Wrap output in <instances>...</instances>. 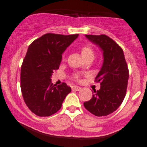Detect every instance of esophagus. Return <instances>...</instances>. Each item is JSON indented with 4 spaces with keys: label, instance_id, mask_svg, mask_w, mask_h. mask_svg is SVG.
I'll return each instance as SVG.
<instances>
[{
    "label": "esophagus",
    "instance_id": "esophagus-1",
    "mask_svg": "<svg viewBox=\"0 0 147 147\" xmlns=\"http://www.w3.org/2000/svg\"><path fill=\"white\" fill-rule=\"evenodd\" d=\"M72 89L73 90H75V91H80V90H81V87H78V86H73V87H72Z\"/></svg>",
    "mask_w": 147,
    "mask_h": 147
}]
</instances>
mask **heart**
Returning a JSON list of instances; mask_svg holds the SVG:
<instances>
[{"instance_id": "b5f03b06", "label": "heart", "mask_w": 147, "mask_h": 147, "mask_svg": "<svg viewBox=\"0 0 147 147\" xmlns=\"http://www.w3.org/2000/svg\"><path fill=\"white\" fill-rule=\"evenodd\" d=\"M80 52L83 59H93L94 57V50L92 49V47L89 45H85L82 46L80 48ZM80 75H78V74H75L74 75V78H75L76 80H80Z\"/></svg>"}]
</instances>
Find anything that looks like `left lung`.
<instances>
[{
    "mask_svg": "<svg viewBox=\"0 0 147 147\" xmlns=\"http://www.w3.org/2000/svg\"><path fill=\"white\" fill-rule=\"evenodd\" d=\"M86 38L100 46L103 51L104 62L95 82L100 89L94 90L92 97L84 102L90 113L97 117L107 116L118 109L122 103L129 79V69L121 47L106 35H85Z\"/></svg>",
    "mask_w": 147,
    "mask_h": 147,
    "instance_id": "obj_1",
    "label": "left lung"
}]
</instances>
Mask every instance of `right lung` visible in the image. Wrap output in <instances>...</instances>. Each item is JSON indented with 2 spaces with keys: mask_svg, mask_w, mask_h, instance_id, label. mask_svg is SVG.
<instances>
[{
  "mask_svg": "<svg viewBox=\"0 0 147 147\" xmlns=\"http://www.w3.org/2000/svg\"><path fill=\"white\" fill-rule=\"evenodd\" d=\"M75 35L47 33L28 47L20 72V88L25 103L39 117H49L61 108L71 88L63 82H51L53 72L59 69L62 54L77 38Z\"/></svg>",
  "mask_w": 147,
  "mask_h": 147,
  "instance_id": "right-lung-1",
  "label": "right lung"
}]
</instances>
